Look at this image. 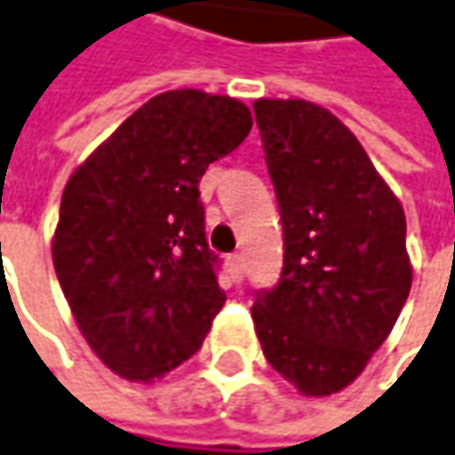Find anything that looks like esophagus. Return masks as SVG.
<instances>
[{
    "label": "esophagus",
    "instance_id": "obj_1",
    "mask_svg": "<svg viewBox=\"0 0 455 455\" xmlns=\"http://www.w3.org/2000/svg\"><path fill=\"white\" fill-rule=\"evenodd\" d=\"M227 267H228L231 281L234 283L242 281V275H244V259H242V254H231V257H227Z\"/></svg>",
    "mask_w": 455,
    "mask_h": 455
}]
</instances>
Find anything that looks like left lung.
Masks as SVG:
<instances>
[{
	"label": "left lung",
	"instance_id": "1",
	"mask_svg": "<svg viewBox=\"0 0 455 455\" xmlns=\"http://www.w3.org/2000/svg\"><path fill=\"white\" fill-rule=\"evenodd\" d=\"M283 221V273L257 291L267 363L307 396L350 387L412 288L407 221L361 141L307 100L252 105Z\"/></svg>",
	"mask_w": 455,
	"mask_h": 455
}]
</instances>
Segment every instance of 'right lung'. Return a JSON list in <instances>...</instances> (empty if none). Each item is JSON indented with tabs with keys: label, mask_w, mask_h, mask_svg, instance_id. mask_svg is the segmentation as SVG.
Returning <instances> with one entry per match:
<instances>
[{
	"label": "right lung",
	"mask_w": 455,
	"mask_h": 455,
	"mask_svg": "<svg viewBox=\"0 0 455 455\" xmlns=\"http://www.w3.org/2000/svg\"><path fill=\"white\" fill-rule=\"evenodd\" d=\"M250 128L234 97L162 92L68 177L53 267L79 332L121 379L151 381L196 355L224 307L198 182Z\"/></svg>",
	"instance_id": "1"
}]
</instances>
